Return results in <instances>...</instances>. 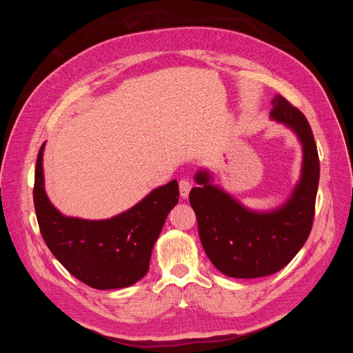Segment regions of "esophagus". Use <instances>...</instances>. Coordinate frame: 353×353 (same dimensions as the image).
I'll list each match as a JSON object with an SVG mask.
<instances>
[{
  "label": "esophagus",
  "instance_id": "esophagus-1",
  "mask_svg": "<svg viewBox=\"0 0 353 353\" xmlns=\"http://www.w3.org/2000/svg\"><path fill=\"white\" fill-rule=\"evenodd\" d=\"M179 187H180V195H181L183 198H187L188 194H190V190H191V183H190V180H187V179L180 180Z\"/></svg>",
  "mask_w": 353,
  "mask_h": 353
}]
</instances>
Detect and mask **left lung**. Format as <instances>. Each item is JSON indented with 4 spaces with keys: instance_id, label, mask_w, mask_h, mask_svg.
I'll return each instance as SVG.
<instances>
[{
    "instance_id": "1",
    "label": "left lung",
    "mask_w": 353,
    "mask_h": 353,
    "mask_svg": "<svg viewBox=\"0 0 353 353\" xmlns=\"http://www.w3.org/2000/svg\"><path fill=\"white\" fill-rule=\"evenodd\" d=\"M271 117L290 127L303 145L301 179L288 203L260 214L243 208L236 199L210 184V174L198 172L199 187L190 191L199 240L211 263L232 278H260L288 265L306 243L314 219L320 159L312 127L297 108L276 94Z\"/></svg>"
}]
</instances>
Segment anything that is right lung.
Returning <instances> with one entry per match:
<instances>
[{
	"instance_id": "obj_1",
	"label": "right lung",
	"mask_w": 353,
	"mask_h": 353,
	"mask_svg": "<svg viewBox=\"0 0 353 353\" xmlns=\"http://www.w3.org/2000/svg\"><path fill=\"white\" fill-rule=\"evenodd\" d=\"M41 145L34 169L33 203L40 233L54 257L77 279L94 289L127 288L143 278L168 214L179 201V184L158 187L131 210L106 221L61 215L43 181Z\"/></svg>"
}]
</instances>
